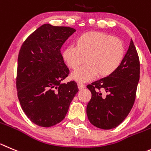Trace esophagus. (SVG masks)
Wrapping results in <instances>:
<instances>
[{
    "mask_svg": "<svg viewBox=\"0 0 151 151\" xmlns=\"http://www.w3.org/2000/svg\"><path fill=\"white\" fill-rule=\"evenodd\" d=\"M77 86H78V88H79V89H80V90L83 89V88L86 87L85 84L82 83H77Z\"/></svg>",
    "mask_w": 151,
    "mask_h": 151,
    "instance_id": "esophagus-1",
    "label": "esophagus"
}]
</instances>
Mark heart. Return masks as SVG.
Segmentation results:
<instances>
[{
  "label": "heart",
  "mask_w": 151,
  "mask_h": 151,
  "mask_svg": "<svg viewBox=\"0 0 151 151\" xmlns=\"http://www.w3.org/2000/svg\"><path fill=\"white\" fill-rule=\"evenodd\" d=\"M75 46L68 45L63 50V60L70 68L77 69L71 78L87 82L97 75L106 77L115 72L123 62L125 45L122 39L98 31H88L75 39Z\"/></svg>",
  "instance_id": "obj_1"
}]
</instances>
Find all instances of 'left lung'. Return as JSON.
<instances>
[{"label": "left lung", "mask_w": 151, "mask_h": 151, "mask_svg": "<svg viewBox=\"0 0 151 151\" xmlns=\"http://www.w3.org/2000/svg\"><path fill=\"white\" fill-rule=\"evenodd\" d=\"M140 77V63L131 39L123 62L109 77L87 86L91 92L86 113L88 121L98 128L110 129L122 123L134 104ZM102 91L106 92L102 95Z\"/></svg>", "instance_id": "obj_1"}]
</instances>
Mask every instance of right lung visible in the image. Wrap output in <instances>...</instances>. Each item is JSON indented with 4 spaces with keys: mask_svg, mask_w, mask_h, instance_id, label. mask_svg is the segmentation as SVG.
Here are the masks:
<instances>
[{
    "mask_svg": "<svg viewBox=\"0 0 151 151\" xmlns=\"http://www.w3.org/2000/svg\"><path fill=\"white\" fill-rule=\"evenodd\" d=\"M75 31L45 24L27 38L20 49L18 98L27 118L38 126L49 127L61 122L79 91L74 81L62 83L69 69L60 49Z\"/></svg>",
    "mask_w": 151,
    "mask_h": 151,
    "instance_id": "right-lung-1",
    "label": "right lung"
}]
</instances>
